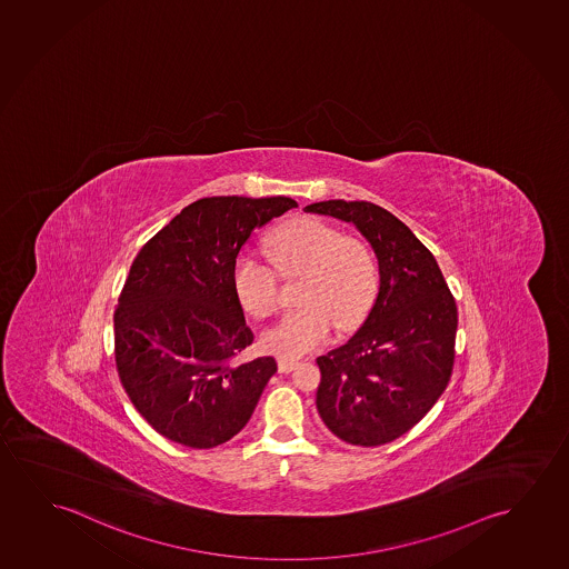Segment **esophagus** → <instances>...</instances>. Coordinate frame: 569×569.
Masks as SVG:
<instances>
[{
  "mask_svg": "<svg viewBox=\"0 0 569 569\" xmlns=\"http://www.w3.org/2000/svg\"><path fill=\"white\" fill-rule=\"evenodd\" d=\"M297 360H288V358H280V362H278V368H280L281 373H289V371H293L297 368Z\"/></svg>",
  "mask_w": 569,
  "mask_h": 569,
  "instance_id": "obj_1",
  "label": "esophagus"
}]
</instances>
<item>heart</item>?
<instances>
[{"instance_id":"heart-1","label":"heart","mask_w":569,"mask_h":569,"mask_svg":"<svg viewBox=\"0 0 569 569\" xmlns=\"http://www.w3.org/2000/svg\"><path fill=\"white\" fill-rule=\"evenodd\" d=\"M268 244L273 264L286 278L303 276L306 280L299 291L303 307L283 315L263 332L266 350L299 358L327 342L335 322L348 330L363 321L378 296L379 270L362 240L317 217H299L276 229ZM274 269L247 252L232 263L234 296L256 319L280 306V276Z\"/></svg>"}]
</instances>
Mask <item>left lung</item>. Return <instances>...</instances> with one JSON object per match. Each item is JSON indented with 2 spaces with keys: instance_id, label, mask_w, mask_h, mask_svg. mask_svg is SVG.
<instances>
[{
  "instance_id": "8db88e82",
  "label": "left lung",
  "mask_w": 569,
  "mask_h": 569,
  "mask_svg": "<svg viewBox=\"0 0 569 569\" xmlns=\"http://www.w3.org/2000/svg\"><path fill=\"white\" fill-rule=\"evenodd\" d=\"M306 211L352 222L379 268L378 297L360 330L317 358V411L348 445H388L445 393L453 368L456 301L429 248L383 207L329 199Z\"/></svg>"
}]
</instances>
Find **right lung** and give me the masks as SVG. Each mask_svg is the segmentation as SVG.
Masks as SVG:
<instances>
[{"label":"right lung","instance_id":"right-lung-1","mask_svg":"<svg viewBox=\"0 0 569 569\" xmlns=\"http://www.w3.org/2000/svg\"><path fill=\"white\" fill-rule=\"evenodd\" d=\"M297 207L291 198H203L140 248L116 321L119 379L158 435L214 448L244 429L272 356L240 360L254 335L232 289V263L250 234Z\"/></svg>","mask_w":569,"mask_h":569}]
</instances>
